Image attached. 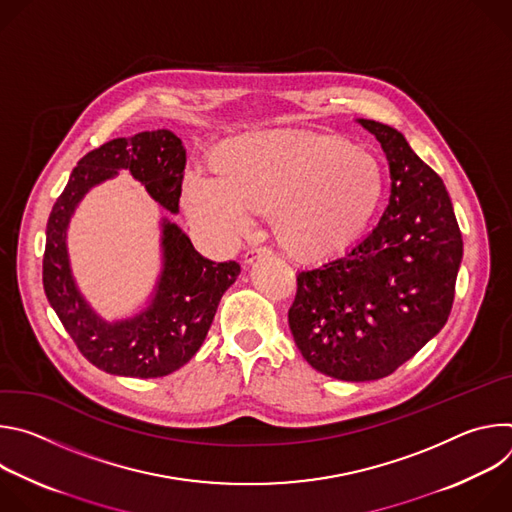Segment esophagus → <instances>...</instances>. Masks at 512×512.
I'll return each instance as SVG.
<instances>
[{
    "mask_svg": "<svg viewBox=\"0 0 512 512\" xmlns=\"http://www.w3.org/2000/svg\"><path fill=\"white\" fill-rule=\"evenodd\" d=\"M267 255H271V251H269L267 247H253V249H249V251L245 253V263H253L255 259L267 257Z\"/></svg>",
    "mask_w": 512,
    "mask_h": 512,
    "instance_id": "obj_1",
    "label": "esophagus"
}]
</instances>
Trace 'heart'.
<instances>
[{
    "instance_id": "heart-1",
    "label": "heart",
    "mask_w": 512,
    "mask_h": 512,
    "mask_svg": "<svg viewBox=\"0 0 512 512\" xmlns=\"http://www.w3.org/2000/svg\"><path fill=\"white\" fill-rule=\"evenodd\" d=\"M212 178L190 176L184 200L208 221L239 227L243 214L273 216L279 245L318 261L352 247L383 198V170L336 135L259 131L223 141L210 156Z\"/></svg>"
}]
</instances>
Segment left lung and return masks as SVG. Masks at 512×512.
<instances>
[{"label":"left lung","mask_w":512,"mask_h":512,"mask_svg":"<svg viewBox=\"0 0 512 512\" xmlns=\"http://www.w3.org/2000/svg\"><path fill=\"white\" fill-rule=\"evenodd\" d=\"M358 123L387 156L389 204L346 255L298 273L287 314L312 367L354 383L389 377L444 328L464 251L442 178L397 129Z\"/></svg>","instance_id":"1"}]
</instances>
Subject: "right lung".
<instances>
[{
    "mask_svg": "<svg viewBox=\"0 0 512 512\" xmlns=\"http://www.w3.org/2000/svg\"><path fill=\"white\" fill-rule=\"evenodd\" d=\"M184 168V145L168 129L111 139L81 158L48 216L42 261L46 298L81 354L109 375L156 379L184 367L202 346L241 265L202 257L182 229L164 218V269L154 300L133 318L107 322L91 310L72 279L66 251L70 216L93 186L119 170H129L154 200L178 212Z\"/></svg>",
    "mask_w": 512,
    "mask_h": 512,
    "instance_id": "add662e5",
    "label": "right lung"
}]
</instances>
